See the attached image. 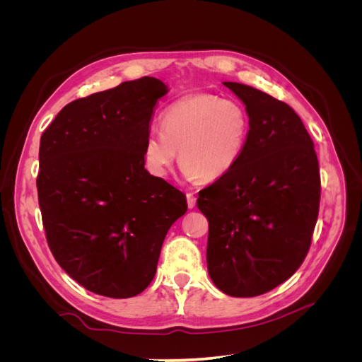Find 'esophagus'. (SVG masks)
<instances>
[{
	"instance_id": "1",
	"label": "esophagus",
	"mask_w": 362,
	"mask_h": 362,
	"mask_svg": "<svg viewBox=\"0 0 362 362\" xmlns=\"http://www.w3.org/2000/svg\"><path fill=\"white\" fill-rule=\"evenodd\" d=\"M187 205L189 208H193L196 205V196L193 193H187Z\"/></svg>"
}]
</instances>
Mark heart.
<instances>
[{"instance_id": "b5f03b06", "label": "heart", "mask_w": 362, "mask_h": 362, "mask_svg": "<svg viewBox=\"0 0 362 362\" xmlns=\"http://www.w3.org/2000/svg\"><path fill=\"white\" fill-rule=\"evenodd\" d=\"M250 120L246 108L213 93L180 98L149 129L141 146L146 170L166 177L178 158L185 178L211 182L231 170L245 149Z\"/></svg>"}]
</instances>
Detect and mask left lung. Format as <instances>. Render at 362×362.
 I'll return each instance as SVG.
<instances>
[{"mask_svg": "<svg viewBox=\"0 0 362 362\" xmlns=\"http://www.w3.org/2000/svg\"><path fill=\"white\" fill-rule=\"evenodd\" d=\"M223 84L246 105L249 134L235 166L196 204L208 218L214 286L254 298L287 281L308 254L320 206L319 160L288 104L255 87Z\"/></svg>", "mask_w": 362, "mask_h": 362, "instance_id": "obj_1", "label": "left lung"}]
</instances>
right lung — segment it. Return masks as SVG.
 I'll use <instances>...</instances> for the list:
<instances>
[{
  "instance_id": "obj_1",
  "label": "right lung",
  "mask_w": 362,
  "mask_h": 362,
  "mask_svg": "<svg viewBox=\"0 0 362 362\" xmlns=\"http://www.w3.org/2000/svg\"><path fill=\"white\" fill-rule=\"evenodd\" d=\"M152 76L64 105L43 131L37 196L48 246L86 290L125 299L154 279L185 194L145 169L141 146L161 96Z\"/></svg>"
}]
</instances>
